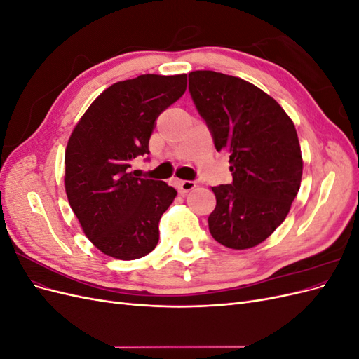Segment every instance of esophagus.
Wrapping results in <instances>:
<instances>
[{"mask_svg": "<svg viewBox=\"0 0 359 359\" xmlns=\"http://www.w3.org/2000/svg\"><path fill=\"white\" fill-rule=\"evenodd\" d=\"M177 184H178V190L181 193H189L196 187V181H189V180H180L177 181Z\"/></svg>", "mask_w": 359, "mask_h": 359, "instance_id": "esophagus-1", "label": "esophagus"}]
</instances>
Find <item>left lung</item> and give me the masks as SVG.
Masks as SVG:
<instances>
[{"mask_svg":"<svg viewBox=\"0 0 359 359\" xmlns=\"http://www.w3.org/2000/svg\"><path fill=\"white\" fill-rule=\"evenodd\" d=\"M189 90L215 149L229 154L233 177L211 187L217 205L210 232L227 248H252L285 222L299 190L297 128L273 97L241 78L196 70L189 73Z\"/></svg>","mask_w":359,"mask_h":359,"instance_id":"1","label":"left lung"}]
</instances>
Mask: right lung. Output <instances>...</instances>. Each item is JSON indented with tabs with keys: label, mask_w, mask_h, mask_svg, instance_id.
<instances>
[{
	"label": "right lung",
	"mask_w": 359,
	"mask_h": 359,
	"mask_svg": "<svg viewBox=\"0 0 359 359\" xmlns=\"http://www.w3.org/2000/svg\"><path fill=\"white\" fill-rule=\"evenodd\" d=\"M187 88V74H140L116 82L90 104L66 148L67 199L102 253L133 260L153 252L158 223L177 196L165 181L136 178L130 165L149 154L158 115Z\"/></svg>",
	"instance_id": "right-lung-1"
}]
</instances>
